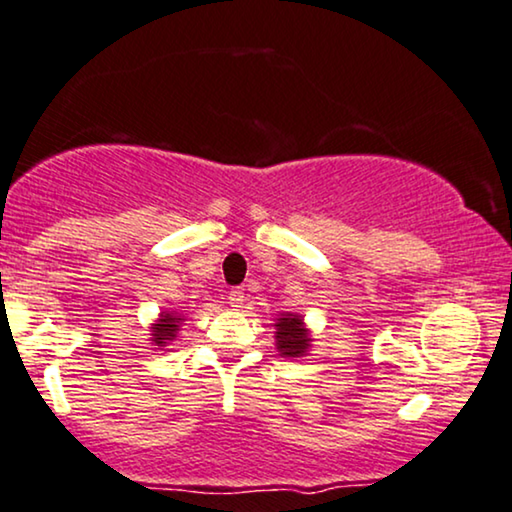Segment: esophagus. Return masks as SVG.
I'll list each match as a JSON object with an SVG mask.
<instances>
[{
  "label": "esophagus",
  "instance_id": "esophagus-1",
  "mask_svg": "<svg viewBox=\"0 0 512 512\" xmlns=\"http://www.w3.org/2000/svg\"><path fill=\"white\" fill-rule=\"evenodd\" d=\"M227 301H229V304H232V306H241L243 301H246V292H243L241 287H232V290L227 292Z\"/></svg>",
  "mask_w": 512,
  "mask_h": 512
}]
</instances>
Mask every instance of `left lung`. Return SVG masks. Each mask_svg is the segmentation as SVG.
I'll return each instance as SVG.
<instances>
[{"label":"left lung","instance_id":"8db88e82","mask_svg":"<svg viewBox=\"0 0 512 512\" xmlns=\"http://www.w3.org/2000/svg\"><path fill=\"white\" fill-rule=\"evenodd\" d=\"M276 341H278V350L287 357H299L304 355L308 348V341L311 338L306 336V329L301 325V318L297 315H285L276 322Z\"/></svg>","mask_w":512,"mask_h":512}]
</instances>
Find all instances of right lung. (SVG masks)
<instances>
[{
	"instance_id": "1",
	"label": "right lung",
	"mask_w": 512,
	"mask_h": 512,
	"mask_svg": "<svg viewBox=\"0 0 512 512\" xmlns=\"http://www.w3.org/2000/svg\"><path fill=\"white\" fill-rule=\"evenodd\" d=\"M178 322H181V318H176V315H171V313H167V315H162V320H160V325L155 327V343L157 345H164L167 341H174V336H176V331H178Z\"/></svg>"
}]
</instances>
